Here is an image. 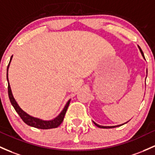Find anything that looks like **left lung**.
<instances>
[{"label": "left lung", "mask_w": 155, "mask_h": 155, "mask_svg": "<svg viewBox=\"0 0 155 155\" xmlns=\"http://www.w3.org/2000/svg\"><path fill=\"white\" fill-rule=\"evenodd\" d=\"M138 48H139V49H140V52H141V54H142V56L143 57V58L145 59V57H144V54H143V51L141 50V48L140 47L138 46ZM93 123L95 124V125L96 126H97V127H99V128H103V129H109V128H114V127H119V126H121V125H123V124H120V125H118V126H113V127H104V126H101V125H98V124H96L95 123V122H93ZM126 124V123H125Z\"/></svg>", "instance_id": "8db88e82"}]
</instances>
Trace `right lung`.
I'll list each match as a JSON object with an SVG mask.
<instances>
[{
	"label": "right lung",
	"mask_w": 155,
	"mask_h": 155,
	"mask_svg": "<svg viewBox=\"0 0 155 155\" xmlns=\"http://www.w3.org/2000/svg\"><path fill=\"white\" fill-rule=\"evenodd\" d=\"M12 58V56L11 59H10L9 63L10 62H11ZM9 63H8L7 66V74H6V78H7V81H8V98H9L10 102H11L12 105L13 106V107L15 108V111H16L18 115H20V117L21 118L22 120H23V121H24L25 123L26 124H28V126L35 127V128L42 129V130H48V129L57 128V127H58L59 126L62 124V122L63 121L64 115H65L66 111H67L68 107L70 101H71V100H69V101H68V103L66 104L65 107H64L63 110L61 112V113L59 114L57 118L53 119V120H41V119L34 118V117L28 115V114L25 113V112L23 111V110H22L19 106H18V104H17L16 101H15L14 97L12 96V93L11 87H10L9 82H8V66H9Z\"/></svg>",
	"instance_id": "add662e5"
}]
</instances>
